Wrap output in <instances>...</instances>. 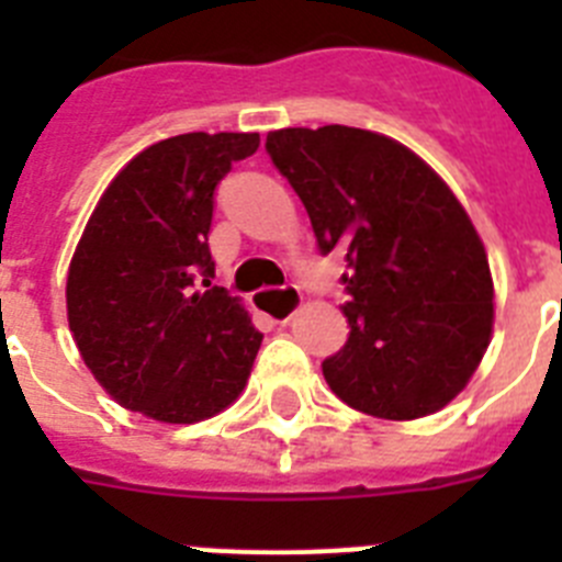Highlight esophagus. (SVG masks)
<instances>
[{"instance_id": "34e87169", "label": "esophagus", "mask_w": 562, "mask_h": 562, "mask_svg": "<svg viewBox=\"0 0 562 562\" xmlns=\"http://www.w3.org/2000/svg\"><path fill=\"white\" fill-rule=\"evenodd\" d=\"M270 301V317L278 324H286L295 315L297 304H301V290L297 286H281V290H261Z\"/></svg>"}]
</instances>
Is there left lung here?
Wrapping results in <instances>:
<instances>
[{
	"label": "left lung",
	"mask_w": 562,
	"mask_h": 562,
	"mask_svg": "<svg viewBox=\"0 0 562 562\" xmlns=\"http://www.w3.org/2000/svg\"><path fill=\"white\" fill-rule=\"evenodd\" d=\"M267 154L310 213L321 252L349 270V340L324 360L329 389L376 419L441 411L493 335V276L473 222L439 173L385 134L278 128Z\"/></svg>",
	"instance_id": "8db88e82"
}]
</instances>
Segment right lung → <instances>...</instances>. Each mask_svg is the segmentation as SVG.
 <instances>
[{
    "instance_id": "obj_1",
    "label": "right lung",
    "mask_w": 562,
    "mask_h": 562,
    "mask_svg": "<svg viewBox=\"0 0 562 562\" xmlns=\"http://www.w3.org/2000/svg\"><path fill=\"white\" fill-rule=\"evenodd\" d=\"M256 148V132L154 143L89 216L69 261V331L123 408L191 425L225 411L247 385L265 335L238 297L211 284L207 233L216 186Z\"/></svg>"
}]
</instances>
